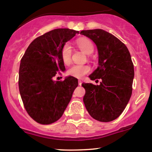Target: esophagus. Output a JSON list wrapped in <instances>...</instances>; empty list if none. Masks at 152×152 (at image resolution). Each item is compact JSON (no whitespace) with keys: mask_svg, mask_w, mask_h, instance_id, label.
<instances>
[{"mask_svg":"<svg viewBox=\"0 0 152 152\" xmlns=\"http://www.w3.org/2000/svg\"><path fill=\"white\" fill-rule=\"evenodd\" d=\"M78 83H79V85H82V81L81 80V79H79V81H78Z\"/></svg>","mask_w":152,"mask_h":152,"instance_id":"1","label":"esophagus"}]
</instances>
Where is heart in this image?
I'll use <instances>...</instances> for the list:
<instances>
[{
	"mask_svg": "<svg viewBox=\"0 0 152 152\" xmlns=\"http://www.w3.org/2000/svg\"><path fill=\"white\" fill-rule=\"evenodd\" d=\"M76 45L86 54H90L94 50L93 42L87 38H80V39H77ZM62 59L64 63L66 65L70 63L71 61V47H70V44H65L62 48ZM90 70V67L87 65H74L69 68L67 73L73 77L82 78L85 74L89 73Z\"/></svg>",
	"mask_w": 152,
	"mask_h": 152,
	"instance_id": "b5f03b06",
	"label": "heart"
}]
</instances>
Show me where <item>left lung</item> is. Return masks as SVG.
<instances>
[{
    "mask_svg": "<svg viewBox=\"0 0 152 152\" xmlns=\"http://www.w3.org/2000/svg\"><path fill=\"white\" fill-rule=\"evenodd\" d=\"M80 34L94 42L99 53V67L89 78L102 79L99 85H82L85 89V107L96 120L112 121L123 113L132 93L134 72L131 55L121 41L104 30H83Z\"/></svg>",
    "mask_w": 152,
    "mask_h": 152,
    "instance_id": "left-lung-1",
    "label": "left lung"
}]
</instances>
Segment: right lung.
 <instances>
[{"label":"right lung","instance_id":"right-lung-1","mask_svg":"<svg viewBox=\"0 0 152 152\" xmlns=\"http://www.w3.org/2000/svg\"><path fill=\"white\" fill-rule=\"evenodd\" d=\"M78 31L56 28L32 41L21 59L19 90L24 107L35 121L50 124L59 120L78 86V79L67 76L55 81L57 71H65L62 50Z\"/></svg>","mask_w":152,"mask_h":152}]
</instances>
